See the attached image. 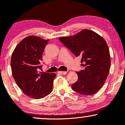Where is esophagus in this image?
Wrapping results in <instances>:
<instances>
[{
	"instance_id": "esophagus-1",
	"label": "esophagus",
	"mask_w": 125,
	"mask_h": 125,
	"mask_svg": "<svg viewBox=\"0 0 125 125\" xmlns=\"http://www.w3.org/2000/svg\"><path fill=\"white\" fill-rule=\"evenodd\" d=\"M58 73L61 74H66L67 72L66 71H59V72H58Z\"/></svg>"
}]
</instances>
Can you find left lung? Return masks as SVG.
Wrapping results in <instances>:
<instances>
[{"mask_svg": "<svg viewBox=\"0 0 125 125\" xmlns=\"http://www.w3.org/2000/svg\"><path fill=\"white\" fill-rule=\"evenodd\" d=\"M61 42L76 56L82 57L83 70L76 72L78 79L72 85L83 95L96 94L104 85L110 67V57L106 42L94 31L84 29L72 36L61 37Z\"/></svg>", "mask_w": 125, "mask_h": 125, "instance_id": "obj_1", "label": "left lung"}]
</instances>
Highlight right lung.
<instances>
[{"instance_id": "obj_1", "label": "right lung", "mask_w": 125, "mask_h": 125, "mask_svg": "<svg viewBox=\"0 0 125 125\" xmlns=\"http://www.w3.org/2000/svg\"><path fill=\"white\" fill-rule=\"evenodd\" d=\"M48 42L29 36L16 46L12 54L13 77L24 94L31 98H43L52 91L56 74L38 71L42 66V54Z\"/></svg>"}]
</instances>
